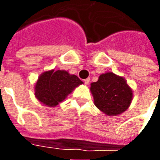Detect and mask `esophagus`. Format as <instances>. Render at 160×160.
I'll use <instances>...</instances> for the list:
<instances>
[{"instance_id":"esophagus-1","label":"esophagus","mask_w":160,"mask_h":160,"mask_svg":"<svg viewBox=\"0 0 160 160\" xmlns=\"http://www.w3.org/2000/svg\"><path fill=\"white\" fill-rule=\"evenodd\" d=\"M84 83L86 84V85H88V84L90 83V78H87L86 80H84Z\"/></svg>"}]
</instances>
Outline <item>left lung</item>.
<instances>
[{
    "instance_id": "1",
    "label": "left lung",
    "mask_w": 160,
    "mask_h": 160,
    "mask_svg": "<svg viewBox=\"0 0 160 160\" xmlns=\"http://www.w3.org/2000/svg\"><path fill=\"white\" fill-rule=\"evenodd\" d=\"M96 107L107 116H118L127 111L133 99V91L123 77L112 72L102 73L90 87Z\"/></svg>"
}]
</instances>
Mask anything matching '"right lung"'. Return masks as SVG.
<instances>
[{
    "label": "right lung",
    "mask_w": 160,
    "mask_h": 160,
    "mask_svg": "<svg viewBox=\"0 0 160 160\" xmlns=\"http://www.w3.org/2000/svg\"><path fill=\"white\" fill-rule=\"evenodd\" d=\"M82 84L76 75L70 74L66 70L44 71L35 84V97L45 106L56 107Z\"/></svg>",
    "instance_id": "add662e5"
}]
</instances>
